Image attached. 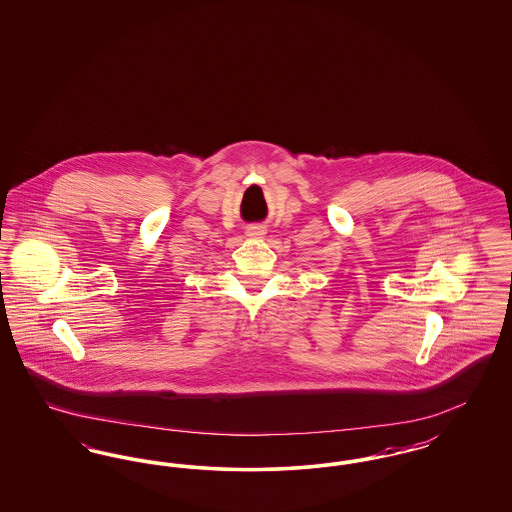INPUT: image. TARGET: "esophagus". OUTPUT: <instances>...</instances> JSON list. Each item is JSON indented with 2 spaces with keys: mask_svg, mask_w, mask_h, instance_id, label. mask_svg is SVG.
Masks as SVG:
<instances>
[{
  "mask_svg": "<svg viewBox=\"0 0 512 512\" xmlns=\"http://www.w3.org/2000/svg\"><path fill=\"white\" fill-rule=\"evenodd\" d=\"M265 234V230L261 228V226H251L249 230H247V236H251V238H261Z\"/></svg>",
  "mask_w": 512,
  "mask_h": 512,
  "instance_id": "esophagus-1",
  "label": "esophagus"
}]
</instances>
